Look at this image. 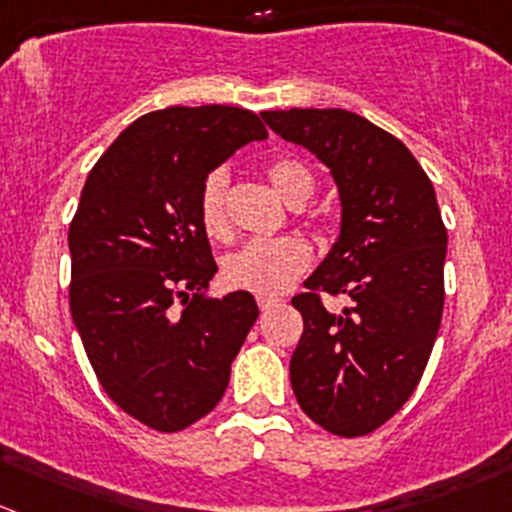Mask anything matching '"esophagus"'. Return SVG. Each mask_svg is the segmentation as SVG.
<instances>
[{"instance_id": "esophagus-1", "label": "esophagus", "mask_w": 512, "mask_h": 512, "mask_svg": "<svg viewBox=\"0 0 512 512\" xmlns=\"http://www.w3.org/2000/svg\"><path fill=\"white\" fill-rule=\"evenodd\" d=\"M259 309L261 311H271V309H276V306L281 304V299H276V296H259Z\"/></svg>"}]
</instances>
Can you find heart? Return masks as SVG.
Returning a JSON list of instances; mask_svg holds the SVG:
<instances>
[{
    "mask_svg": "<svg viewBox=\"0 0 512 512\" xmlns=\"http://www.w3.org/2000/svg\"><path fill=\"white\" fill-rule=\"evenodd\" d=\"M271 186L291 206H301L314 196L316 178L301 160L281 158L269 165ZM226 170H213L203 180L198 196V216L203 231L211 238L228 233L226 221ZM311 264V246L299 236L253 238L223 261V279L228 286L253 291L259 296H274L289 289Z\"/></svg>",
    "mask_w": 512,
    "mask_h": 512,
    "instance_id": "obj_1",
    "label": "heart"
}]
</instances>
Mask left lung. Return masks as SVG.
<instances>
[{
    "instance_id": "obj_1",
    "label": "left lung",
    "mask_w": 512,
    "mask_h": 512,
    "mask_svg": "<svg viewBox=\"0 0 512 512\" xmlns=\"http://www.w3.org/2000/svg\"><path fill=\"white\" fill-rule=\"evenodd\" d=\"M316 155L339 188L342 228L291 304L304 332L291 354L301 410L339 437L369 435L420 384L445 306L447 228L430 178L402 140L339 107L261 113ZM321 293L349 295L326 312Z\"/></svg>"
}]
</instances>
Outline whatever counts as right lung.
<instances>
[{
	"mask_svg": "<svg viewBox=\"0 0 512 512\" xmlns=\"http://www.w3.org/2000/svg\"><path fill=\"white\" fill-rule=\"evenodd\" d=\"M264 138L243 107H165L128 125L82 188L67 236L72 321L107 397L158 432L221 402L259 316L248 291L206 296L218 266L198 196L213 168Z\"/></svg>",
	"mask_w": 512,
	"mask_h": 512,
	"instance_id": "right-lung-1",
	"label": "right lung"
}]
</instances>
